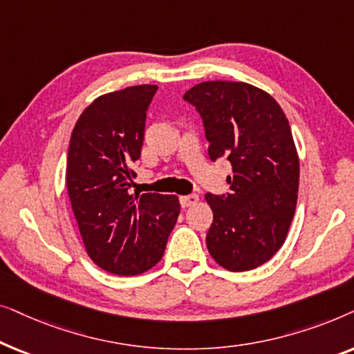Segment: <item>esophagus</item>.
<instances>
[{"label":"esophagus","mask_w":354,"mask_h":354,"mask_svg":"<svg viewBox=\"0 0 354 354\" xmlns=\"http://www.w3.org/2000/svg\"><path fill=\"white\" fill-rule=\"evenodd\" d=\"M198 201H200V196H198V195H185V196H180V205H182V207L195 206Z\"/></svg>","instance_id":"esophagus-1"}]
</instances>
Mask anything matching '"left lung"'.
Wrapping results in <instances>:
<instances>
[{
	"label": "left lung",
	"mask_w": 354,
	"mask_h": 354,
	"mask_svg": "<svg viewBox=\"0 0 354 354\" xmlns=\"http://www.w3.org/2000/svg\"><path fill=\"white\" fill-rule=\"evenodd\" d=\"M183 100L201 114L209 158L225 156L234 172L229 195L205 196L214 216L207 251L232 272L258 268L282 248L297 207L299 158L287 115L245 82H201Z\"/></svg>",
	"instance_id": "8db88e82"
}]
</instances>
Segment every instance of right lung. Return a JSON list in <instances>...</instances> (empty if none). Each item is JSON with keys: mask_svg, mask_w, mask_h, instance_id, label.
Segmentation results:
<instances>
[{"mask_svg": "<svg viewBox=\"0 0 354 354\" xmlns=\"http://www.w3.org/2000/svg\"><path fill=\"white\" fill-rule=\"evenodd\" d=\"M156 90L133 85L98 96L71 135L66 185L82 241L90 259L115 275L154 268L180 214L176 195L130 193Z\"/></svg>", "mask_w": 354, "mask_h": 354, "instance_id": "right-lung-1", "label": "right lung"}]
</instances>
